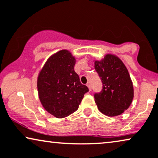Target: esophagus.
<instances>
[{"label":"esophagus","instance_id":"1","mask_svg":"<svg viewBox=\"0 0 158 158\" xmlns=\"http://www.w3.org/2000/svg\"><path fill=\"white\" fill-rule=\"evenodd\" d=\"M87 87H88V88H89V91H91L92 88H91V85H90V83H89V82H88V83L87 84Z\"/></svg>","mask_w":158,"mask_h":158}]
</instances>
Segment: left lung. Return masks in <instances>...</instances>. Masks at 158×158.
<instances>
[{
  "mask_svg": "<svg viewBox=\"0 0 158 158\" xmlns=\"http://www.w3.org/2000/svg\"><path fill=\"white\" fill-rule=\"evenodd\" d=\"M94 62L102 82V91L94 94L98 110L110 117L122 114L134 98L133 83L127 67L113 54H106L102 60Z\"/></svg>",
  "mask_w": 158,
  "mask_h": 158,
  "instance_id": "8db88e82",
  "label": "left lung"
}]
</instances>
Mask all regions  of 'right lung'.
<instances>
[{"instance_id": "obj_1", "label": "right lung", "mask_w": 158, "mask_h": 158, "mask_svg": "<svg viewBox=\"0 0 158 158\" xmlns=\"http://www.w3.org/2000/svg\"><path fill=\"white\" fill-rule=\"evenodd\" d=\"M76 58L68 50H60L46 60L37 77L40 101L46 111L58 118L72 114L79 108L85 93L74 71Z\"/></svg>"}]
</instances>
